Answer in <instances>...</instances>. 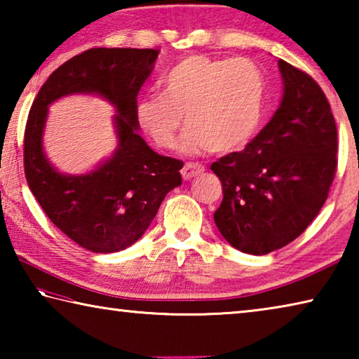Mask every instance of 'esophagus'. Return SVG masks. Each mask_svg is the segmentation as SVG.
Here are the masks:
<instances>
[{"label": "esophagus", "mask_w": 359, "mask_h": 359, "mask_svg": "<svg viewBox=\"0 0 359 359\" xmlns=\"http://www.w3.org/2000/svg\"><path fill=\"white\" fill-rule=\"evenodd\" d=\"M201 172H204V166L199 165V163H187V165L182 168V177L185 180H190L196 177Z\"/></svg>", "instance_id": "1"}]
</instances>
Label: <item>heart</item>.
Here are the masks:
<instances>
[{
    "mask_svg": "<svg viewBox=\"0 0 359 359\" xmlns=\"http://www.w3.org/2000/svg\"><path fill=\"white\" fill-rule=\"evenodd\" d=\"M161 87L163 96L137 106L139 125L160 149L175 147L185 118V154H229L244 147L263 120L266 79L247 58L188 57L168 72Z\"/></svg>",
    "mask_w": 359,
    "mask_h": 359,
    "instance_id": "heart-1",
    "label": "heart"
}]
</instances>
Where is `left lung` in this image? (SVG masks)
<instances>
[{"mask_svg":"<svg viewBox=\"0 0 359 359\" xmlns=\"http://www.w3.org/2000/svg\"><path fill=\"white\" fill-rule=\"evenodd\" d=\"M280 106L242 151L212 163L222 182L218 231L250 255L282 248L304 233L330 193L337 168V128L323 90L278 60Z\"/></svg>","mask_w":359,"mask_h":359,"instance_id":"obj_1","label":"left lung"}]
</instances>
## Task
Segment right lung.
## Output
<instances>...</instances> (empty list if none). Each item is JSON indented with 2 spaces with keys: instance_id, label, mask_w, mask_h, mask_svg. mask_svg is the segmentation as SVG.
I'll return each instance as SVG.
<instances>
[{
  "instance_id": "add662e5",
  "label": "right lung",
  "mask_w": 359,
  "mask_h": 359,
  "mask_svg": "<svg viewBox=\"0 0 359 359\" xmlns=\"http://www.w3.org/2000/svg\"><path fill=\"white\" fill-rule=\"evenodd\" d=\"M160 50L90 48L52 72L28 115L23 161L27 182L55 226L87 250L114 253L147 231L166 194L182 184L184 163L158 155L139 135L137 93ZM69 94H96L114 106L118 149L90 173L63 175L46 160L48 106Z\"/></svg>"
}]
</instances>
